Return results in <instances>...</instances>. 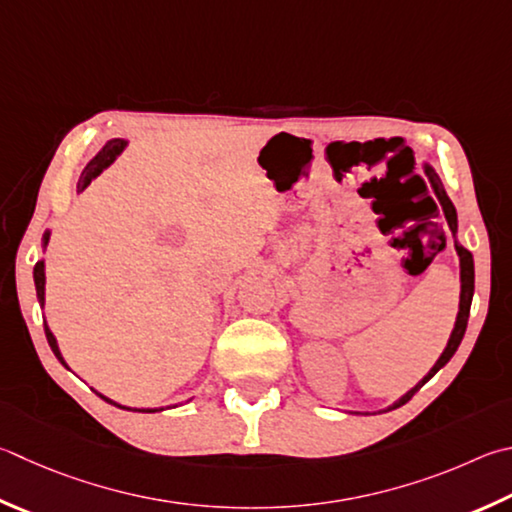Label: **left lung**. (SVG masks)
Wrapping results in <instances>:
<instances>
[{
    "label": "left lung",
    "instance_id": "1",
    "mask_svg": "<svg viewBox=\"0 0 512 512\" xmlns=\"http://www.w3.org/2000/svg\"><path fill=\"white\" fill-rule=\"evenodd\" d=\"M425 174H427V179H430V183H432V188H434V192H436V197H439V201H441L443 212H445V219H448V226H450V230H452V235H457V210H454L452 201L448 199V194H445L443 185H441V179H439V176H436V172H434L432 167L427 165V163H425ZM454 248H457L459 266H461V297H459V313H457V322H454V329H452V333H450L448 347L443 349L441 358L436 360V365H434L430 371H427V376H425L423 380H418V385H416V387H412L410 392H407L405 396L398 398V401H396L394 405H389L385 412H389V410H396V407H401V405H405L407 401H410V398L418 392V389H421V387L427 383V380H430V378L436 374V371H439L441 367L448 365V360L454 356V351H457V349H459V345H461L463 333H466V327H468V315H470L472 293H475V262H472L470 250L463 248V246L459 244V241H454Z\"/></svg>",
    "mask_w": 512,
    "mask_h": 512
}]
</instances>
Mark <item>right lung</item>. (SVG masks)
<instances>
[{"mask_svg": "<svg viewBox=\"0 0 512 512\" xmlns=\"http://www.w3.org/2000/svg\"><path fill=\"white\" fill-rule=\"evenodd\" d=\"M127 147V141H123V138H114V141H109L105 147H102V150L94 156V159H91L89 163H87V167H85V172H82V176H80V181H78V192H82L87 188V185L96 179V176L102 172V170H107V167L116 161V156L123 152ZM49 237H51V232H44V239H42V246L46 248V244H49ZM33 280H35V291H37V300H40V304L44 306V262H37L35 264V268H33ZM44 333H46V340H49V347H51V351L55 353V358H58L64 367H67V362H64V358H62V353H60V347H58V340H55V336L51 333V329L46 327V322H44ZM98 394V392H96ZM102 401H107V403H111V405H116V407H120V410H129V412H161V410H150V407H147V410H132V407H125V405H118V403H114L111 401V398H107V396H102V394H98Z\"/></svg>", "mask_w": 512, "mask_h": 512, "instance_id": "add662e5", "label": "right lung"}]
</instances>
